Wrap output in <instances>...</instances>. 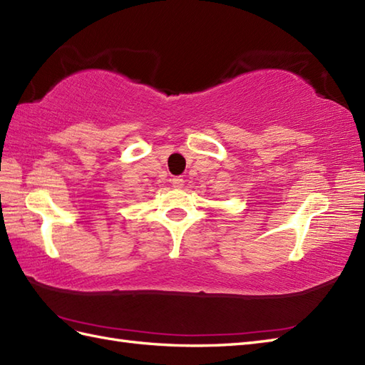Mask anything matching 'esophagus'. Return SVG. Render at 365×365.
<instances>
[{
	"label": "esophagus",
	"mask_w": 365,
	"mask_h": 365,
	"mask_svg": "<svg viewBox=\"0 0 365 365\" xmlns=\"http://www.w3.org/2000/svg\"><path fill=\"white\" fill-rule=\"evenodd\" d=\"M171 183H173V186H174V188H182V186H183V179H182V177H174V179L171 180Z\"/></svg>",
	"instance_id": "obj_1"
}]
</instances>
